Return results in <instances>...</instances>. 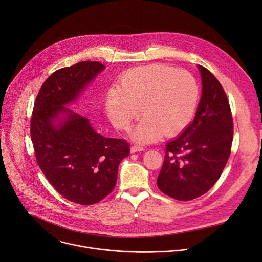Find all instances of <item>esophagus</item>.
<instances>
[{
  "label": "esophagus",
  "mask_w": 262,
  "mask_h": 262,
  "mask_svg": "<svg viewBox=\"0 0 262 262\" xmlns=\"http://www.w3.org/2000/svg\"><path fill=\"white\" fill-rule=\"evenodd\" d=\"M143 150H144V149H143L142 147H140V146H132L131 149H130L131 153H137V152H141V151H143Z\"/></svg>",
  "instance_id": "obj_1"
}]
</instances>
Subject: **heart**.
<instances>
[{
    "instance_id": "b5f03b06",
    "label": "heart",
    "mask_w": 262,
    "mask_h": 262,
    "mask_svg": "<svg viewBox=\"0 0 262 262\" xmlns=\"http://www.w3.org/2000/svg\"><path fill=\"white\" fill-rule=\"evenodd\" d=\"M199 101L194 77L165 64H151L127 72L106 98V112L114 127L128 130L140 113L143 119L132 132L140 143L175 135L190 122Z\"/></svg>"
}]
</instances>
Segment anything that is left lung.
<instances>
[{"label": "left lung", "instance_id": "1", "mask_svg": "<svg viewBox=\"0 0 262 262\" xmlns=\"http://www.w3.org/2000/svg\"><path fill=\"white\" fill-rule=\"evenodd\" d=\"M202 97L193 122L165 144L158 188L180 201L206 193L221 177L231 154L233 120L227 95L206 68L198 67Z\"/></svg>", "mask_w": 262, "mask_h": 262}]
</instances>
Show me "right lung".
<instances>
[{
    "mask_svg": "<svg viewBox=\"0 0 262 262\" xmlns=\"http://www.w3.org/2000/svg\"><path fill=\"white\" fill-rule=\"evenodd\" d=\"M105 67L82 61L54 72L41 85L31 116L30 135L38 166L67 200L92 205L115 186L120 162L130 154L125 139L96 132L89 119L66 107ZM60 113L63 122L55 124Z\"/></svg>",
    "mask_w": 262,
    "mask_h": 262,
    "instance_id": "obj_1",
    "label": "right lung"
}]
</instances>
